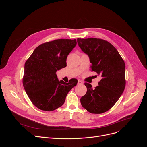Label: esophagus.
<instances>
[{
    "label": "esophagus",
    "mask_w": 147,
    "mask_h": 147,
    "mask_svg": "<svg viewBox=\"0 0 147 147\" xmlns=\"http://www.w3.org/2000/svg\"><path fill=\"white\" fill-rule=\"evenodd\" d=\"M78 85H82V84H83V82L81 81V80H78Z\"/></svg>",
    "instance_id": "esophagus-1"
}]
</instances>
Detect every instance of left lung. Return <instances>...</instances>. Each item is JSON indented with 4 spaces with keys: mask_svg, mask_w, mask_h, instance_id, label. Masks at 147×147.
<instances>
[{
    "mask_svg": "<svg viewBox=\"0 0 147 147\" xmlns=\"http://www.w3.org/2000/svg\"><path fill=\"white\" fill-rule=\"evenodd\" d=\"M79 47L90 57L91 71L100 76L98 86L87 91L80 99L81 105L91 113L100 114L113 107L125 86V63L117 49L109 42L99 38H77Z\"/></svg>",
    "mask_w": 147,
    "mask_h": 147,
    "instance_id": "obj_1",
    "label": "left lung"
}]
</instances>
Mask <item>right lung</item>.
Returning <instances> with one entry per match:
<instances>
[{
  "instance_id": "right-lung-1",
  "label": "right lung",
  "mask_w": 147,
  "mask_h": 147,
  "mask_svg": "<svg viewBox=\"0 0 147 147\" xmlns=\"http://www.w3.org/2000/svg\"><path fill=\"white\" fill-rule=\"evenodd\" d=\"M76 44V39L48 42L36 47L26 61L23 86L38 109L51 111L61 107L68 92L77 85V79H71L66 83L59 81L56 74L57 70L67 66V57Z\"/></svg>"
}]
</instances>
